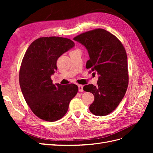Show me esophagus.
<instances>
[{
  "instance_id": "1",
  "label": "esophagus",
  "mask_w": 153,
  "mask_h": 153,
  "mask_svg": "<svg viewBox=\"0 0 153 153\" xmlns=\"http://www.w3.org/2000/svg\"><path fill=\"white\" fill-rule=\"evenodd\" d=\"M83 85H78V91L79 92H84V89H83Z\"/></svg>"
}]
</instances>
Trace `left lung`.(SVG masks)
<instances>
[{"label": "left lung", "mask_w": 153, "mask_h": 153, "mask_svg": "<svg viewBox=\"0 0 153 153\" xmlns=\"http://www.w3.org/2000/svg\"><path fill=\"white\" fill-rule=\"evenodd\" d=\"M73 39L84 46L89 55L86 68L99 75L97 85L89 84L84 91L93 94L92 114L105 116L117 107L128 84V59L123 44L110 32L102 29L88 31Z\"/></svg>", "instance_id": "left-lung-1"}]
</instances>
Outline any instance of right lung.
<instances>
[{"instance_id":"add662e5","label":"right lung","mask_w":153,"mask_h":153,"mask_svg":"<svg viewBox=\"0 0 153 153\" xmlns=\"http://www.w3.org/2000/svg\"><path fill=\"white\" fill-rule=\"evenodd\" d=\"M74 46L68 38L43 37L30 45L23 58L19 73L22 92L32 112L44 121L53 122L64 116L77 94L76 85L53 84L51 80L59 57Z\"/></svg>"}]
</instances>
